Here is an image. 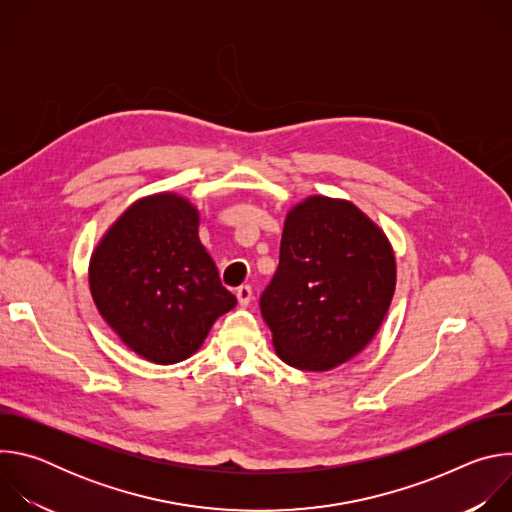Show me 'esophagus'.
Instances as JSON below:
<instances>
[{
	"label": "esophagus",
	"mask_w": 512,
	"mask_h": 512,
	"mask_svg": "<svg viewBox=\"0 0 512 512\" xmlns=\"http://www.w3.org/2000/svg\"><path fill=\"white\" fill-rule=\"evenodd\" d=\"M237 300H239L241 306H249V304H251V300H253V289H251V285H241V287L237 289Z\"/></svg>",
	"instance_id": "obj_1"
}]
</instances>
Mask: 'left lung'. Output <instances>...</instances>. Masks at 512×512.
<instances>
[{
	"mask_svg": "<svg viewBox=\"0 0 512 512\" xmlns=\"http://www.w3.org/2000/svg\"><path fill=\"white\" fill-rule=\"evenodd\" d=\"M395 283L391 241L356 204L314 194L291 206L261 296L277 356L310 373L348 362L377 336Z\"/></svg>",
	"mask_w": 512,
	"mask_h": 512,
	"instance_id": "left-lung-1",
	"label": "left lung"
}]
</instances>
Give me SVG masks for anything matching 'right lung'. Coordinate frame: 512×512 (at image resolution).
<instances>
[{"mask_svg":"<svg viewBox=\"0 0 512 512\" xmlns=\"http://www.w3.org/2000/svg\"><path fill=\"white\" fill-rule=\"evenodd\" d=\"M200 212L176 192L135 200L89 261L93 302L119 340L156 364L192 356L237 306L198 237Z\"/></svg>","mask_w":512,"mask_h":512,"instance_id":"right-lung-1","label":"right lung"}]
</instances>
